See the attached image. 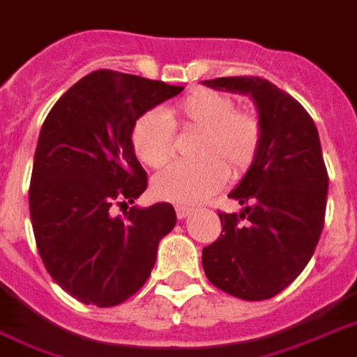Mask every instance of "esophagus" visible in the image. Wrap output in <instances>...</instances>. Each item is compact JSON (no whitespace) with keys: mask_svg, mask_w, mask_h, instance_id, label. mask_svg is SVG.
Instances as JSON below:
<instances>
[{"mask_svg":"<svg viewBox=\"0 0 357 357\" xmlns=\"http://www.w3.org/2000/svg\"><path fill=\"white\" fill-rule=\"evenodd\" d=\"M192 209L187 208V206H176V215H178V219H185L187 215H190Z\"/></svg>","mask_w":357,"mask_h":357,"instance_id":"34e87169","label":"esophagus"}]
</instances>
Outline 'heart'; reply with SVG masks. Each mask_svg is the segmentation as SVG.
<instances>
[{
  "mask_svg": "<svg viewBox=\"0 0 357 357\" xmlns=\"http://www.w3.org/2000/svg\"><path fill=\"white\" fill-rule=\"evenodd\" d=\"M168 119L179 129L200 132L197 159L202 160L197 165H172L157 174L151 181V192L159 200L202 202L221 189L227 168L232 176H239L257 157L262 138L260 119L251 110L236 108L227 93L197 89L174 106ZM169 122L159 110H149L132 125L130 144L146 167H165L172 157L174 129Z\"/></svg>",
  "mask_w": 357,
  "mask_h": 357,
  "instance_id": "b5f03b06",
  "label": "heart"
}]
</instances>
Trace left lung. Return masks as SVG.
I'll list each match as a JSON object with an SVG mask.
<instances>
[{
	"label": "left lung",
	"mask_w": 357,
	"mask_h": 357,
	"mask_svg": "<svg viewBox=\"0 0 357 357\" xmlns=\"http://www.w3.org/2000/svg\"><path fill=\"white\" fill-rule=\"evenodd\" d=\"M204 86L249 95L262 138L243 179L228 195L241 213H219L222 234L202 249L209 282L247 301L282 292L303 271L324 228L328 170L317 125L298 100L269 80L228 76Z\"/></svg>",
	"instance_id": "obj_1"
}]
</instances>
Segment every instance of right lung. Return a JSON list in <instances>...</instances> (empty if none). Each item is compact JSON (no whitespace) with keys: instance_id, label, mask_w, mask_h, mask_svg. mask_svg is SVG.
Masks as SVG:
<instances>
[{"instance_id":"1","label":"right lung","mask_w":357,"mask_h":357,"mask_svg":"<svg viewBox=\"0 0 357 357\" xmlns=\"http://www.w3.org/2000/svg\"><path fill=\"white\" fill-rule=\"evenodd\" d=\"M181 86L100 69L52 106L29 183L35 241L52 279L82 303L114 307L148 281L159 241L176 227L172 204L132 206L148 176L130 144L136 119Z\"/></svg>"}]
</instances>
